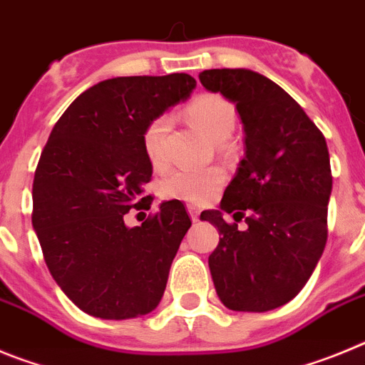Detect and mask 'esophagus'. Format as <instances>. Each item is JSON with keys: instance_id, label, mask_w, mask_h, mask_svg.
I'll return each mask as SVG.
<instances>
[{"instance_id": "1", "label": "esophagus", "mask_w": 365, "mask_h": 365, "mask_svg": "<svg viewBox=\"0 0 365 365\" xmlns=\"http://www.w3.org/2000/svg\"><path fill=\"white\" fill-rule=\"evenodd\" d=\"M186 210H188V215H190V219H192L193 222H197L199 221V208L197 206H193V205H188L186 206Z\"/></svg>"}]
</instances>
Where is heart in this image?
I'll use <instances>...</instances> for the list:
<instances>
[{
	"instance_id": "1",
	"label": "heart",
	"mask_w": 365,
	"mask_h": 365,
	"mask_svg": "<svg viewBox=\"0 0 365 365\" xmlns=\"http://www.w3.org/2000/svg\"><path fill=\"white\" fill-rule=\"evenodd\" d=\"M190 120L205 135L222 143L234 131L237 115L234 106L225 96L205 93L192 100L186 108ZM170 117L159 115L146 125L143 144L146 157L153 166H163L166 160V135L170 131ZM225 182L221 168H188L172 170L160 182V193L168 199H180L188 202H206L219 192Z\"/></svg>"
}]
</instances>
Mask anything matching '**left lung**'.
<instances>
[{
    "label": "left lung",
    "mask_w": 365,
    "mask_h": 365,
    "mask_svg": "<svg viewBox=\"0 0 365 365\" xmlns=\"http://www.w3.org/2000/svg\"><path fill=\"white\" fill-rule=\"evenodd\" d=\"M199 80L235 104L245 131V157L219 210L201 214L221 235L208 257L212 282L232 311H272L302 291L324 254L333 190L327 143L302 106L256 71L210 69Z\"/></svg>",
    "instance_id": "obj_1"
}]
</instances>
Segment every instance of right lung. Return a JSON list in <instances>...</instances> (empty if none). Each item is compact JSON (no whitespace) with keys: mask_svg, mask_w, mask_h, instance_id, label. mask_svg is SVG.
I'll return each mask as SVG.
<instances>
[{"mask_svg":"<svg viewBox=\"0 0 365 365\" xmlns=\"http://www.w3.org/2000/svg\"><path fill=\"white\" fill-rule=\"evenodd\" d=\"M186 73L118 76L83 91L54 124L32 185V228L51 276L67 298L102 320H130L159 305L179 245L192 227L180 201L130 228L144 202L151 163L143 135L186 100Z\"/></svg>","mask_w":365,"mask_h":365,"instance_id":"add662e5","label":"right lung"}]
</instances>
